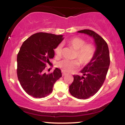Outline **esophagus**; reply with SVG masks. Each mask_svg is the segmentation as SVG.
I'll use <instances>...</instances> for the list:
<instances>
[{"label":"esophagus","mask_w":125,"mask_h":125,"mask_svg":"<svg viewBox=\"0 0 125 125\" xmlns=\"http://www.w3.org/2000/svg\"><path fill=\"white\" fill-rule=\"evenodd\" d=\"M62 75L63 76H65V75H66V73H65V72H64V71H62Z\"/></svg>","instance_id":"esophagus-1"}]
</instances>
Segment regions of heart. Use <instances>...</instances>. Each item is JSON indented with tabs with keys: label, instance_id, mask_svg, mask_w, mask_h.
Masks as SVG:
<instances>
[{
	"label": "heart",
	"instance_id": "obj_1",
	"mask_svg": "<svg viewBox=\"0 0 125 125\" xmlns=\"http://www.w3.org/2000/svg\"><path fill=\"white\" fill-rule=\"evenodd\" d=\"M68 43L75 50L74 59L77 60H69L63 59L60 60L57 63V66L62 70L66 72H71L78 68L80 64L82 66H85L91 62L95 52V48L93 44L86 43V41L84 39L79 37H75L70 39ZM62 45L59 44L54 49L55 55L60 56L62 54Z\"/></svg>",
	"mask_w": 125,
	"mask_h": 125
}]
</instances>
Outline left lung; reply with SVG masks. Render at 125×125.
<instances>
[{"label":"left lung","mask_w":125,"mask_h":125,"mask_svg":"<svg viewBox=\"0 0 125 125\" xmlns=\"http://www.w3.org/2000/svg\"><path fill=\"white\" fill-rule=\"evenodd\" d=\"M78 32L93 37L96 46L93 59L80 71L83 76L73 75L74 80L69 89L74 97L86 99L96 94L103 85L110 64V57L108 44L101 36L90 30H80Z\"/></svg>","instance_id":"obj_1"}]
</instances>
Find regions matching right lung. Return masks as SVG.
<instances>
[{
    "label": "right lung",
    "instance_id": "obj_1",
    "mask_svg": "<svg viewBox=\"0 0 125 125\" xmlns=\"http://www.w3.org/2000/svg\"><path fill=\"white\" fill-rule=\"evenodd\" d=\"M63 39L62 35L37 32L21 46L17 57V77L30 95L45 97L52 93L54 84L62 77L61 70L57 68L50 74H46L45 69L54 57V50Z\"/></svg>",
    "mask_w": 125,
    "mask_h": 125
}]
</instances>
